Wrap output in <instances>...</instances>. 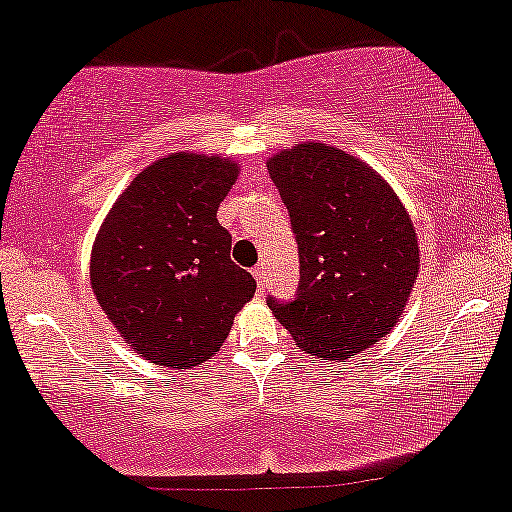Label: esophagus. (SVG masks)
<instances>
[{"instance_id": "1", "label": "esophagus", "mask_w": 512, "mask_h": 512, "mask_svg": "<svg viewBox=\"0 0 512 512\" xmlns=\"http://www.w3.org/2000/svg\"><path fill=\"white\" fill-rule=\"evenodd\" d=\"M255 279H257V288H260V293L267 291V267H262V264H257L255 267Z\"/></svg>"}]
</instances>
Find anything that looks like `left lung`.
<instances>
[{
  "label": "left lung",
  "mask_w": 512,
  "mask_h": 512,
  "mask_svg": "<svg viewBox=\"0 0 512 512\" xmlns=\"http://www.w3.org/2000/svg\"><path fill=\"white\" fill-rule=\"evenodd\" d=\"M298 243L291 300L267 305L298 348L348 360L389 334L420 269L412 221L396 193L360 159L322 143L269 159Z\"/></svg>",
  "instance_id": "left-lung-1"
}]
</instances>
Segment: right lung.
I'll list each match as a JSON object with an SVG mask.
<instances>
[{
    "mask_svg": "<svg viewBox=\"0 0 512 512\" xmlns=\"http://www.w3.org/2000/svg\"><path fill=\"white\" fill-rule=\"evenodd\" d=\"M236 176L229 159H159L133 178L97 233V303L147 360L176 369L205 362L255 295L257 281L231 260V233L217 219Z\"/></svg>",
    "mask_w": 512,
    "mask_h": 512,
    "instance_id": "add662e5",
    "label": "right lung"
}]
</instances>
